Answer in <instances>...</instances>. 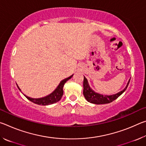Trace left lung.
<instances>
[{
	"label": "left lung",
	"instance_id": "1",
	"mask_svg": "<svg viewBox=\"0 0 146 146\" xmlns=\"http://www.w3.org/2000/svg\"><path fill=\"white\" fill-rule=\"evenodd\" d=\"M130 79L128 81L127 84L122 91H120L117 94L113 95H103L101 94L95 93V91L92 90V89L90 88V85H89L87 78H86L84 76V82H83V94L84 96L88 102L95 104H108L113 102V100L120 96L126 90L128 85H129Z\"/></svg>",
	"mask_w": 146,
	"mask_h": 146
}]
</instances>
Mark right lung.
<instances>
[{"label": "right lung", "instance_id": "add662e5", "mask_svg": "<svg viewBox=\"0 0 146 146\" xmlns=\"http://www.w3.org/2000/svg\"><path fill=\"white\" fill-rule=\"evenodd\" d=\"M73 75L70 76V77L66 78L65 79H64L63 80H62L61 82L59 84L58 86H57L55 90H54L53 92L51 93V94H49V95L46 96V97H44L42 98H30L24 95V96L28 98L29 100H30L31 102H33L36 104L38 105H42V106H48V105H50V104H55L56 102H58L59 100L61 99L63 95V87L64 84H65L67 81L70 79L71 77H72ZM19 90L20 91L21 89L19 88V87L17 86Z\"/></svg>", "mask_w": 146, "mask_h": 146}]
</instances>
